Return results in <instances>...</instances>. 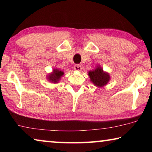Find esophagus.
<instances>
[{
  "mask_svg": "<svg viewBox=\"0 0 152 152\" xmlns=\"http://www.w3.org/2000/svg\"><path fill=\"white\" fill-rule=\"evenodd\" d=\"M74 68L76 71H80L82 70V66L80 64H76V65H74Z\"/></svg>",
  "mask_w": 152,
  "mask_h": 152,
  "instance_id": "34e87169",
  "label": "esophagus"
}]
</instances>
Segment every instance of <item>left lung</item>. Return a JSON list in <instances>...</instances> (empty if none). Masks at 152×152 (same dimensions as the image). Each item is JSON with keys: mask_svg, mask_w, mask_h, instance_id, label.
Returning a JSON list of instances; mask_svg holds the SVG:
<instances>
[{"mask_svg": "<svg viewBox=\"0 0 152 152\" xmlns=\"http://www.w3.org/2000/svg\"><path fill=\"white\" fill-rule=\"evenodd\" d=\"M88 76L91 81L97 87L105 86L110 80L109 74L104 72L100 66H98L94 70L89 71Z\"/></svg>", "mask_w": 152, "mask_h": 152, "instance_id": "1", "label": "left lung"}]
</instances>
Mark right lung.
<instances>
[{"mask_svg":"<svg viewBox=\"0 0 152 152\" xmlns=\"http://www.w3.org/2000/svg\"><path fill=\"white\" fill-rule=\"evenodd\" d=\"M64 72L61 71L58 69H53V72L48 76V79L52 83H58L60 80L61 77L64 75Z\"/></svg>","mask_w":152,"mask_h":152,"instance_id":"add662e5","label":"right lung"}]
</instances>
